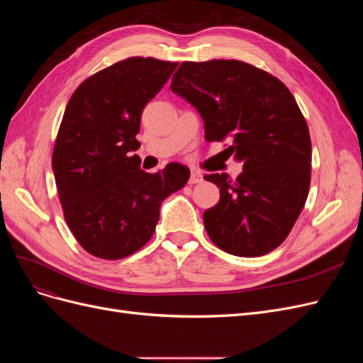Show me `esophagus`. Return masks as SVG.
Listing matches in <instances>:
<instances>
[{
    "label": "esophagus",
    "instance_id": "obj_1",
    "mask_svg": "<svg viewBox=\"0 0 363 363\" xmlns=\"http://www.w3.org/2000/svg\"><path fill=\"white\" fill-rule=\"evenodd\" d=\"M203 180H204V177H203V174H201V172L192 171L191 177H189V184H199V183H201Z\"/></svg>",
    "mask_w": 363,
    "mask_h": 363
}]
</instances>
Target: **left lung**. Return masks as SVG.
Masks as SVG:
<instances>
[{"label":"left lung","mask_w":363,"mask_h":363,"mask_svg":"<svg viewBox=\"0 0 363 363\" xmlns=\"http://www.w3.org/2000/svg\"><path fill=\"white\" fill-rule=\"evenodd\" d=\"M171 91L196 108L206 140L232 142L244 164L235 180L211 174L221 199L204 212L213 244L257 257L276 250L300 216L311 186L312 144L294 95L279 79L239 60L183 62Z\"/></svg>","instance_id":"left-lung-1"}]
</instances>
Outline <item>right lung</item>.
<instances>
[{
	"instance_id": "1",
	"label": "right lung",
	"mask_w": 363,
	"mask_h": 363,
	"mask_svg": "<svg viewBox=\"0 0 363 363\" xmlns=\"http://www.w3.org/2000/svg\"><path fill=\"white\" fill-rule=\"evenodd\" d=\"M179 63L130 57L77 87L52 152V172L65 219L92 256L116 260L144 247L160 206L189 180L180 163L140 169V116Z\"/></svg>"
}]
</instances>
